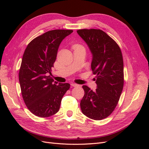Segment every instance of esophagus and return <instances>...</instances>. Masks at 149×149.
Wrapping results in <instances>:
<instances>
[{
	"mask_svg": "<svg viewBox=\"0 0 149 149\" xmlns=\"http://www.w3.org/2000/svg\"><path fill=\"white\" fill-rule=\"evenodd\" d=\"M71 86H73V87H77V86H79L78 84H76V83H72L71 84Z\"/></svg>",
	"mask_w": 149,
	"mask_h": 149,
	"instance_id": "34e87169",
	"label": "esophagus"
}]
</instances>
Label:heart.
<instances>
[{"mask_svg":"<svg viewBox=\"0 0 149 149\" xmlns=\"http://www.w3.org/2000/svg\"><path fill=\"white\" fill-rule=\"evenodd\" d=\"M76 46H77V47H78V46H79V45H76Z\"/></svg>","mask_w":149,"mask_h":149,"instance_id":"1","label":"heart"}]
</instances>
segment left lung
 I'll return each mask as SVG.
<instances>
[{"instance_id":"obj_1","label":"left lung","mask_w":149,"mask_h":149,"mask_svg":"<svg viewBox=\"0 0 149 149\" xmlns=\"http://www.w3.org/2000/svg\"><path fill=\"white\" fill-rule=\"evenodd\" d=\"M77 33L87 43L93 55L91 70L96 74L97 88L93 91L83 86L84 95L80 102L86 116L102 120L114 111L124 86V63L120 48L100 29H81Z\"/></svg>"}]
</instances>
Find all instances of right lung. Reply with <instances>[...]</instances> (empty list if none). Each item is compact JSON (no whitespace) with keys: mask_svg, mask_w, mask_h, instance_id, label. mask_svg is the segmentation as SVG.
<instances>
[{"mask_svg":"<svg viewBox=\"0 0 149 149\" xmlns=\"http://www.w3.org/2000/svg\"><path fill=\"white\" fill-rule=\"evenodd\" d=\"M72 30H53L36 37L29 43L19 70L22 95L29 110L40 118H48L59 111L69 83L54 82L50 76L58 48Z\"/></svg>","mask_w":149,"mask_h":149,"instance_id":"add662e5","label":"right lung"}]
</instances>
